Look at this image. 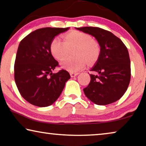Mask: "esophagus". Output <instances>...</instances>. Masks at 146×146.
I'll return each instance as SVG.
<instances>
[{"instance_id": "esophagus-1", "label": "esophagus", "mask_w": 146, "mask_h": 146, "mask_svg": "<svg viewBox=\"0 0 146 146\" xmlns=\"http://www.w3.org/2000/svg\"><path fill=\"white\" fill-rule=\"evenodd\" d=\"M70 76H71V77H75V76H76L79 73H78V72H71L70 73Z\"/></svg>"}]
</instances>
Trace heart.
I'll use <instances>...</instances> for the list:
<instances>
[{
	"label": "heart",
	"instance_id": "heart-1",
	"mask_svg": "<svg viewBox=\"0 0 146 146\" xmlns=\"http://www.w3.org/2000/svg\"><path fill=\"white\" fill-rule=\"evenodd\" d=\"M64 42L58 37H55L51 41L50 50L52 56L58 60H61L72 49V54L74 56L68 57L62 62V68L70 72H78L84 68L86 60L92 63L98 58L100 53L99 44L92 38L91 36L83 32L74 31L63 36Z\"/></svg>",
	"mask_w": 146,
	"mask_h": 146
}]
</instances>
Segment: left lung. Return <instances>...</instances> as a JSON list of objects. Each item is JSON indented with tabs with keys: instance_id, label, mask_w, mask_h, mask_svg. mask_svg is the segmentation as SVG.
<instances>
[{
	"instance_id": "left-lung-1",
	"label": "left lung",
	"mask_w": 146,
	"mask_h": 146,
	"mask_svg": "<svg viewBox=\"0 0 146 146\" xmlns=\"http://www.w3.org/2000/svg\"><path fill=\"white\" fill-rule=\"evenodd\" d=\"M76 29L94 36L100 46L98 59L90 70L96 74H90V82L84 92L96 104L115 102L124 94L130 82V59L126 46L113 34L100 28Z\"/></svg>"
}]
</instances>
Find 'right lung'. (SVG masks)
Masks as SVG:
<instances>
[{"instance_id": "add662e5", "label": "right lung", "mask_w": 146, "mask_h": 146, "mask_svg": "<svg viewBox=\"0 0 146 146\" xmlns=\"http://www.w3.org/2000/svg\"><path fill=\"white\" fill-rule=\"evenodd\" d=\"M69 28H43L22 40L16 56L15 80L20 94L31 104L46 107L61 94L70 75L65 70L53 74L59 66L50 50L51 41Z\"/></svg>"}]
</instances>
